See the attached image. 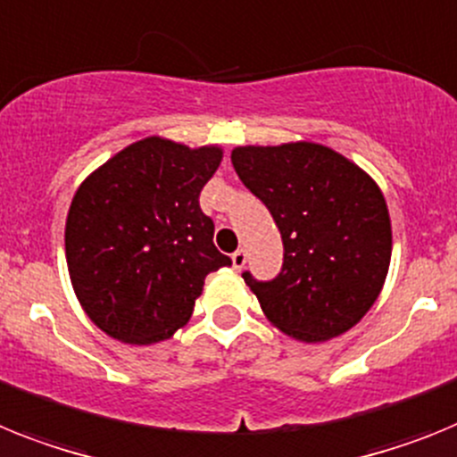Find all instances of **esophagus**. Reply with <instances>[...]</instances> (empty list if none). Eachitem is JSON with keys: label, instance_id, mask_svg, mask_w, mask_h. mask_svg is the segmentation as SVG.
Returning a JSON list of instances; mask_svg holds the SVG:
<instances>
[{"label": "esophagus", "instance_id": "esophagus-1", "mask_svg": "<svg viewBox=\"0 0 457 457\" xmlns=\"http://www.w3.org/2000/svg\"><path fill=\"white\" fill-rule=\"evenodd\" d=\"M245 262H248V253H245L244 248H239L237 253H232V267L237 269V271H241V269L245 267Z\"/></svg>", "mask_w": 457, "mask_h": 457}]
</instances>
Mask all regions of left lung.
I'll return each mask as SVG.
<instances>
[{
  "mask_svg": "<svg viewBox=\"0 0 457 457\" xmlns=\"http://www.w3.org/2000/svg\"><path fill=\"white\" fill-rule=\"evenodd\" d=\"M232 165L283 237V269L244 273L269 322L301 343H324L361 322L391 264V218L366 170L317 142L237 146Z\"/></svg>",
  "mask_w": 457,
  "mask_h": 457,
  "instance_id": "1",
  "label": "left lung"
}]
</instances>
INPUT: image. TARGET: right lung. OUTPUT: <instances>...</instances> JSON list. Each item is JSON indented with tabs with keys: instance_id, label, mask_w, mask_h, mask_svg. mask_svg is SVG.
I'll list each match as a JSON object with an SVG mask.
<instances>
[{
	"instance_id": "obj_1",
	"label": "right lung",
	"mask_w": 457,
	"mask_h": 457,
	"mask_svg": "<svg viewBox=\"0 0 457 457\" xmlns=\"http://www.w3.org/2000/svg\"><path fill=\"white\" fill-rule=\"evenodd\" d=\"M223 149L165 137L124 146L75 190L66 264L82 311L110 338L154 345L193 315L204 278L232 260L213 245L200 193Z\"/></svg>"
}]
</instances>
